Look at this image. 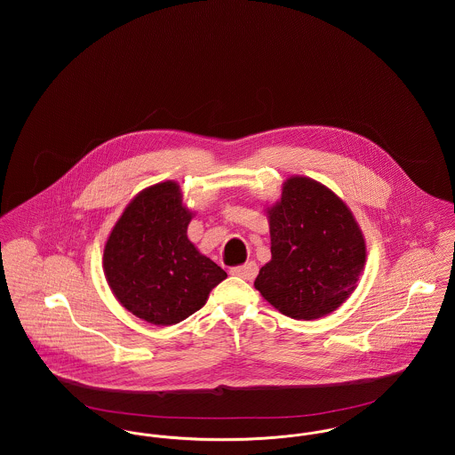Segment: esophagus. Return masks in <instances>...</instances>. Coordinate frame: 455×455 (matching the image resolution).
Wrapping results in <instances>:
<instances>
[{"label": "esophagus", "mask_w": 455, "mask_h": 455, "mask_svg": "<svg viewBox=\"0 0 455 455\" xmlns=\"http://www.w3.org/2000/svg\"><path fill=\"white\" fill-rule=\"evenodd\" d=\"M230 273H232L234 276L252 282V280L256 278V275H258V264H256V262H247V264H243V266L232 267Z\"/></svg>", "instance_id": "1"}]
</instances>
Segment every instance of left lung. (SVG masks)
<instances>
[{
	"mask_svg": "<svg viewBox=\"0 0 455 455\" xmlns=\"http://www.w3.org/2000/svg\"><path fill=\"white\" fill-rule=\"evenodd\" d=\"M271 260L256 290L284 315L321 319L347 302L367 260V245L347 203L324 184L291 175L266 210Z\"/></svg>",
	"mask_w": 455,
	"mask_h": 455,
	"instance_id": "obj_1",
	"label": "left lung"
}]
</instances>
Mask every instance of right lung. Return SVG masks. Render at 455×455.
Here are the masks:
<instances>
[{
	"instance_id": "right-lung-1",
	"label": "right lung",
	"mask_w": 455,
	"mask_h": 455,
	"mask_svg": "<svg viewBox=\"0 0 455 455\" xmlns=\"http://www.w3.org/2000/svg\"><path fill=\"white\" fill-rule=\"evenodd\" d=\"M193 217L179 184L165 180L134 196L116 221L104 247V273L132 315L150 324H177L227 278L188 238Z\"/></svg>"
}]
</instances>
